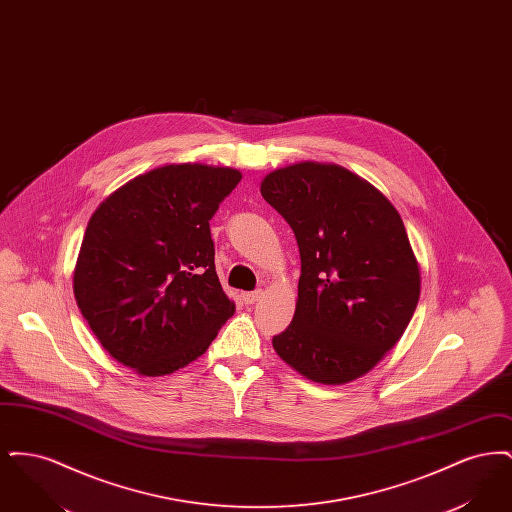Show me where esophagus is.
Returning a JSON list of instances; mask_svg holds the SVG:
<instances>
[{
    "label": "esophagus",
    "mask_w": 512,
    "mask_h": 512,
    "mask_svg": "<svg viewBox=\"0 0 512 512\" xmlns=\"http://www.w3.org/2000/svg\"><path fill=\"white\" fill-rule=\"evenodd\" d=\"M263 295L261 290H255V292H244L242 293V299H244L245 305H253L255 301H259V297Z\"/></svg>",
    "instance_id": "obj_1"
}]
</instances>
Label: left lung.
<instances>
[{"label": "left lung", "mask_w": 512, "mask_h": 512, "mask_svg": "<svg viewBox=\"0 0 512 512\" xmlns=\"http://www.w3.org/2000/svg\"><path fill=\"white\" fill-rule=\"evenodd\" d=\"M261 194L292 226L301 257L295 315L272 338L274 351L318 384L363 376L403 336L420 297L403 220L372 184L338 165L270 172Z\"/></svg>", "instance_id": "obj_1"}]
</instances>
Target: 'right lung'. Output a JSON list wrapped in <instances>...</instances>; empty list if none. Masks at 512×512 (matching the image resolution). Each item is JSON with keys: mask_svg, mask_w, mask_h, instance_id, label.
Here are the masks:
<instances>
[{"mask_svg": "<svg viewBox=\"0 0 512 512\" xmlns=\"http://www.w3.org/2000/svg\"><path fill=\"white\" fill-rule=\"evenodd\" d=\"M242 172L199 163L146 172L88 222L74 268L82 317L113 359L144 376L201 357L234 315L209 220Z\"/></svg>", "mask_w": 512, "mask_h": 512, "instance_id": "obj_1", "label": "right lung"}]
</instances>
